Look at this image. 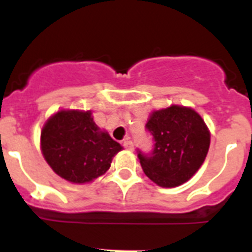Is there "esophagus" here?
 <instances>
[{
  "label": "esophagus",
  "instance_id": "34e87169",
  "mask_svg": "<svg viewBox=\"0 0 252 252\" xmlns=\"http://www.w3.org/2000/svg\"><path fill=\"white\" fill-rule=\"evenodd\" d=\"M124 148H125V149H127V150L132 151V150H133V144H132V141H131V140H128V139L125 140V141H124Z\"/></svg>",
  "mask_w": 252,
  "mask_h": 252
}]
</instances>
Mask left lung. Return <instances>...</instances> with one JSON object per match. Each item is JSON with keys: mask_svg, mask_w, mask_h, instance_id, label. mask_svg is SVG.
<instances>
[{"mask_svg": "<svg viewBox=\"0 0 252 252\" xmlns=\"http://www.w3.org/2000/svg\"><path fill=\"white\" fill-rule=\"evenodd\" d=\"M146 128L155 141L150 155L137 154L146 177L162 188L188 182L203 164L211 144L201 115L190 107L171 104L151 112Z\"/></svg>", "mask_w": 252, "mask_h": 252, "instance_id": "left-lung-1", "label": "left lung"}]
</instances>
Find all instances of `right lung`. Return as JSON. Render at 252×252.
Wrapping results in <instances>:
<instances>
[{
    "label": "right lung",
    "mask_w": 252,
    "mask_h": 252,
    "mask_svg": "<svg viewBox=\"0 0 252 252\" xmlns=\"http://www.w3.org/2000/svg\"><path fill=\"white\" fill-rule=\"evenodd\" d=\"M40 148L55 174L74 184L91 183L103 175L122 150L108 132L95 125L92 111L60 110L41 130Z\"/></svg>",
    "instance_id": "add662e5"
}]
</instances>
